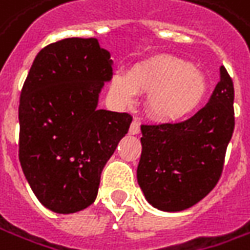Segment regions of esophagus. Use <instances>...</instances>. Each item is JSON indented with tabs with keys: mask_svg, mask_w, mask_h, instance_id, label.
Instances as JSON below:
<instances>
[{
	"mask_svg": "<svg viewBox=\"0 0 250 250\" xmlns=\"http://www.w3.org/2000/svg\"><path fill=\"white\" fill-rule=\"evenodd\" d=\"M130 134H133V135H137V134H140V123L137 122V120H134L131 125H130Z\"/></svg>",
	"mask_w": 250,
	"mask_h": 250,
	"instance_id": "1",
	"label": "esophagus"
}]
</instances>
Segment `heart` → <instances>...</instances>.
I'll return each mask as SVG.
<instances>
[{"instance_id":"b5f03b06","label":"heart","mask_w":250,"mask_h":250,"mask_svg":"<svg viewBox=\"0 0 250 250\" xmlns=\"http://www.w3.org/2000/svg\"><path fill=\"white\" fill-rule=\"evenodd\" d=\"M206 79L201 70L171 55L155 56L127 73L112 74L109 92L119 106L131 105L138 92H148L145 106L159 122H177L188 116L205 97Z\"/></svg>"}]
</instances>
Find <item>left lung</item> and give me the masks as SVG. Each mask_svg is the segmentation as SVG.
Returning a JSON list of instances; mask_svg holds the SVG:
<instances>
[{"instance_id":"left-lung-1","label":"left lung","mask_w":250,"mask_h":250,"mask_svg":"<svg viewBox=\"0 0 250 250\" xmlns=\"http://www.w3.org/2000/svg\"><path fill=\"white\" fill-rule=\"evenodd\" d=\"M234 84L226 67L209 102L176 123L141 125L138 185L163 211H181L202 201L217 184L234 131Z\"/></svg>"}]
</instances>
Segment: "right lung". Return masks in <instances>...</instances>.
I'll return each instance as SVG.
<instances>
[{
	"label": "right lung",
	"mask_w": 250,
	"mask_h": 250,
	"mask_svg": "<svg viewBox=\"0 0 250 250\" xmlns=\"http://www.w3.org/2000/svg\"><path fill=\"white\" fill-rule=\"evenodd\" d=\"M97 39H65L34 58L21 92L19 160L47 209L69 214L95 201L101 173L133 117L98 109L113 74Z\"/></svg>",
	"instance_id": "1"
}]
</instances>
